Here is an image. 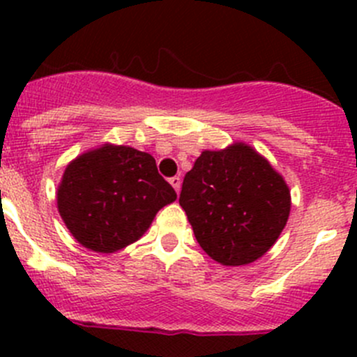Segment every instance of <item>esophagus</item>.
I'll return each instance as SVG.
<instances>
[{"label":"esophagus","instance_id":"1","mask_svg":"<svg viewBox=\"0 0 357 357\" xmlns=\"http://www.w3.org/2000/svg\"><path fill=\"white\" fill-rule=\"evenodd\" d=\"M169 183H171L172 188L179 193V190H181V178H179V176H172V178L169 179Z\"/></svg>","mask_w":357,"mask_h":357}]
</instances>
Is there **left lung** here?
<instances>
[{"label": "left lung", "mask_w": 357, "mask_h": 357, "mask_svg": "<svg viewBox=\"0 0 357 357\" xmlns=\"http://www.w3.org/2000/svg\"><path fill=\"white\" fill-rule=\"evenodd\" d=\"M179 205L214 261L242 266L278 240L290 214V192L264 157L236 143L202 152L183 179Z\"/></svg>", "instance_id": "left-lung-1"}]
</instances>
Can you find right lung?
Instances as JSON below:
<instances>
[{
    "mask_svg": "<svg viewBox=\"0 0 357 357\" xmlns=\"http://www.w3.org/2000/svg\"><path fill=\"white\" fill-rule=\"evenodd\" d=\"M176 197L150 153L112 145L68 164L56 193L68 231L81 245L103 254L136 242Z\"/></svg>",
    "mask_w": 357,
    "mask_h": 357,
    "instance_id": "obj_1",
    "label": "right lung"
}]
</instances>
